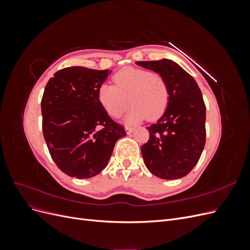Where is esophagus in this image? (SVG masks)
I'll return each instance as SVG.
<instances>
[{"instance_id":"obj_1","label":"esophagus","mask_w":250,"mask_h":250,"mask_svg":"<svg viewBox=\"0 0 250 250\" xmlns=\"http://www.w3.org/2000/svg\"><path fill=\"white\" fill-rule=\"evenodd\" d=\"M125 129H126V132H127L128 134H130L131 132H133L134 128H133V127H131V126H126V127H125Z\"/></svg>"}]
</instances>
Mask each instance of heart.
<instances>
[{"label": "heart", "instance_id": "b5f03b06", "mask_svg": "<svg viewBox=\"0 0 250 250\" xmlns=\"http://www.w3.org/2000/svg\"><path fill=\"white\" fill-rule=\"evenodd\" d=\"M112 84L103 83L97 97L103 109L119 118L132 105L125 121L129 124L160 119L167 110L170 94L167 81L161 74L135 67H124L112 75ZM130 102L128 103L127 100Z\"/></svg>", "mask_w": 250, "mask_h": 250}]
</instances>
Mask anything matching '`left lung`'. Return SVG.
I'll return each instance as SVG.
<instances>
[{"mask_svg": "<svg viewBox=\"0 0 250 250\" xmlns=\"http://www.w3.org/2000/svg\"><path fill=\"white\" fill-rule=\"evenodd\" d=\"M167 81V110L147 127L149 140L141 147L148 170L163 179L186 176L198 163L206 145V104L197 82L169 59L137 62Z\"/></svg>", "mask_w": 250, "mask_h": 250, "instance_id": "left-lung-1", "label": "left lung"}]
</instances>
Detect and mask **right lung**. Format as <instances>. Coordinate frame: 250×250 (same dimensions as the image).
Returning a JSON list of instances; mask_svg holds the SVG:
<instances>
[{
    "label": "right lung",
    "instance_id": "obj_1",
    "mask_svg": "<svg viewBox=\"0 0 250 250\" xmlns=\"http://www.w3.org/2000/svg\"><path fill=\"white\" fill-rule=\"evenodd\" d=\"M111 71L64 67L50 78L42 99V132L49 152L66 175L89 178L105 167L124 127L98 101Z\"/></svg>",
    "mask_w": 250,
    "mask_h": 250
}]
</instances>
